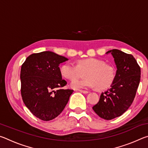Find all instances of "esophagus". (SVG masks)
Here are the masks:
<instances>
[{
  "instance_id": "esophagus-1",
  "label": "esophagus",
  "mask_w": 148,
  "mask_h": 148,
  "mask_svg": "<svg viewBox=\"0 0 148 148\" xmlns=\"http://www.w3.org/2000/svg\"><path fill=\"white\" fill-rule=\"evenodd\" d=\"M79 91L82 92V93H84V94H87L89 92L87 91H86V90H79Z\"/></svg>"
}]
</instances>
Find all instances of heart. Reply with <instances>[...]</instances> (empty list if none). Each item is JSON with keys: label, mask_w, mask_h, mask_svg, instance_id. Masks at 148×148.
I'll use <instances>...</instances> for the list:
<instances>
[{"label": "heart", "mask_w": 148, "mask_h": 148, "mask_svg": "<svg viewBox=\"0 0 148 148\" xmlns=\"http://www.w3.org/2000/svg\"><path fill=\"white\" fill-rule=\"evenodd\" d=\"M85 71L86 77L81 80H75L71 84L72 89L92 88L97 87L99 90L106 89L111 86L116 77V72L112 66L96 58H87L77 61V65L66 62L60 69L61 75L69 80H75Z\"/></svg>", "instance_id": "obj_1"}]
</instances>
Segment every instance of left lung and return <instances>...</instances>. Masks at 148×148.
<instances>
[{"label":"left lung","instance_id":"obj_1","mask_svg":"<svg viewBox=\"0 0 148 148\" xmlns=\"http://www.w3.org/2000/svg\"><path fill=\"white\" fill-rule=\"evenodd\" d=\"M116 65V73L110 88L102 92L98 103L92 106L95 113L102 119L110 120L119 117L131 106L140 80V68L131 54L119 49H112Z\"/></svg>","mask_w":148,"mask_h":148}]
</instances>
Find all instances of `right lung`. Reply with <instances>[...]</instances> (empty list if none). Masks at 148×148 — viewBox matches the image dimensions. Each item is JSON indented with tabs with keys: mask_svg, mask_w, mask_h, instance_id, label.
Returning <instances> with one entry per match:
<instances>
[{
	"mask_svg": "<svg viewBox=\"0 0 148 148\" xmlns=\"http://www.w3.org/2000/svg\"><path fill=\"white\" fill-rule=\"evenodd\" d=\"M66 57L45 51L26 59L21 69V92L24 104L34 116L50 121L61 113L73 90L62 89L66 82L62 79L59 64Z\"/></svg>",
	"mask_w": 148,
	"mask_h": 148,
	"instance_id": "1",
	"label": "right lung"
}]
</instances>
